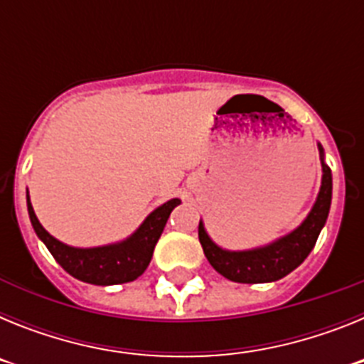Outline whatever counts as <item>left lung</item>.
Segmentation results:
<instances>
[{
    "label": "left lung",
    "instance_id": "left-lung-1",
    "mask_svg": "<svg viewBox=\"0 0 364 364\" xmlns=\"http://www.w3.org/2000/svg\"><path fill=\"white\" fill-rule=\"evenodd\" d=\"M319 151L321 162H323V186H321L314 210L297 230L279 239L277 242L252 250V252H226L208 237L202 222L198 224V240L202 244L205 259L210 260V264L220 275L233 282H246V284L273 282L294 272L302 260L310 255L328 218L330 204H332V171L324 164L321 146Z\"/></svg>",
    "mask_w": 364,
    "mask_h": 364
}]
</instances>
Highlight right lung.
<instances>
[{
    "instance_id": "right-lung-1",
    "label": "right lung",
    "mask_w": 364,
    "mask_h": 364,
    "mask_svg": "<svg viewBox=\"0 0 364 364\" xmlns=\"http://www.w3.org/2000/svg\"><path fill=\"white\" fill-rule=\"evenodd\" d=\"M178 204V198H173V200L156 208L144 220L142 226L138 228L136 233L124 242L112 244V246L91 247V250H80V247L65 246V244L54 239L53 235L47 233L36 218L31 200L27 198L32 228H34L38 237L43 240V244L47 246L50 255L56 259L58 264L74 279L96 286L122 284V282H131L140 277L149 266L153 250L159 242L164 228H166L167 218Z\"/></svg>"
}]
</instances>
